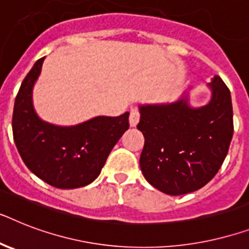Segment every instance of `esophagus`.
<instances>
[{"label": "esophagus", "mask_w": 249, "mask_h": 249, "mask_svg": "<svg viewBox=\"0 0 249 249\" xmlns=\"http://www.w3.org/2000/svg\"><path fill=\"white\" fill-rule=\"evenodd\" d=\"M139 123V112L137 108H131L130 116H129V124H130L131 128L137 126V124Z\"/></svg>", "instance_id": "esophagus-1"}]
</instances>
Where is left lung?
<instances>
[{
    "label": "left lung",
    "instance_id": "left-lung-1",
    "mask_svg": "<svg viewBox=\"0 0 249 249\" xmlns=\"http://www.w3.org/2000/svg\"><path fill=\"white\" fill-rule=\"evenodd\" d=\"M209 88L211 98L199 107L189 104V90L174 102L139 105L137 128L144 135L141 170L165 195L205 187L228 155L234 131L230 90L217 75Z\"/></svg>",
    "mask_w": 249,
    "mask_h": 249
}]
</instances>
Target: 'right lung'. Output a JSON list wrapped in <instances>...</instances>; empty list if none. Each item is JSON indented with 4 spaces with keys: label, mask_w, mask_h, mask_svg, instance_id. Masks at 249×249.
Instances as JSON below:
<instances>
[{
    "label": "right lung",
    "mask_w": 249,
    "mask_h": 249,
    "mask_svg": "<svg viewBox=\"0 0 249 249\" xmlns=\"http://www.w3.org/2000/svg\"><path fill=\"white\" fill-rule=\"evenodd\" d=\"M39 58L15 98L13 134L24 163L39 179L60 189L86 187L96 180L107 157L129 129V112L96 116L70 126L42 120L34 110L33 88L42 70Z\"/></svg>",
    "instance_id": "1"
}]
</instances>
